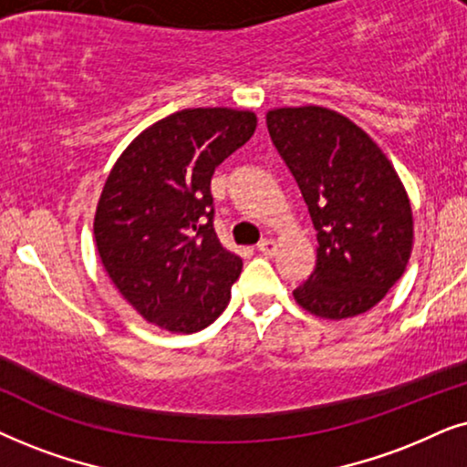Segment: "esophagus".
I'll return each mask as SVG.
<instances>
[{"instance_id":"1","label":"esophagus","mask_w":467,"mask_h":467,"mask_svg":"<svg viewBox=\"0 0 467 467\" xmlns=\"http://www.w3.org/2000/svg\"><path fill=\"white\" fill-rule=\"evenodd\" d=\"M275 250H277V245H275V241H273V239H263L258 244V252L265 254V256H273Z\"/></svg>"}]
</instances>
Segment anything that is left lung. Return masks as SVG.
Instances as JSON below:
<instances>
[{
  "label": "left lung",
  "instance_id": "1",
  "mask_svg": "<svg viewBox=\"0 0 467 467\" xmlns=\"http://www.w3.org/2000/svg\"><path fill=\"white\" fill-rule=\"evenodd\" d=\"M266 128L318 233L316 269L292 295L320 318L368 312L412 252V207L400 177L382 149L335 110L275 109Z\"/></svg>",
  "mask_w": 467,
  "mask_h": 467
}]
</instances>
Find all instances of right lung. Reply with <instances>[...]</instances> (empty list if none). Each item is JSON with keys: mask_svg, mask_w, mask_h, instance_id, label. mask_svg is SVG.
I'll return each instance as SVG.
<instances>
[{"mask_svg": "<svg viewBox=\"0 0 467 467\" xmlns=\"http://www.w3.org/2000/svg\"><path fill=\"white\" fill-rule=\"evenodd\" d=\"M254 130L250 110H179L136 136L110 171L93 220L98 254L151 325L196 333L226 309L244 263L215 234L211 177Z\"/></svg>", "mask_w": 467, "mask_h": 467, "instance_id": "1", "label": "right lung"}]
</instances>
